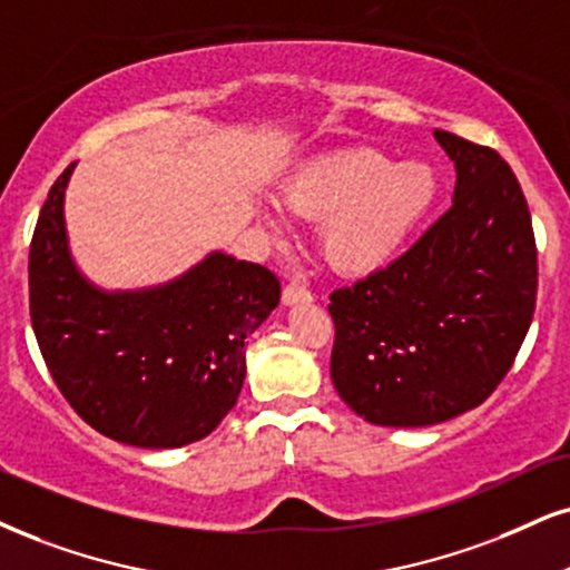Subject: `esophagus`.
<instances>
[{
  "instance_id": "1",
  "label": "esophagus",
  "mask_w": 570,
  "mask_h": 570,
  "mask_svg": "<svg viewBox=\"0 0 570 570\" xmlns=\"http://www.w3.org/2000/svg\"><path fill=\"white\" fill-rule=\"evenodd\" d=\"M312 301V293L301 285H287L283 291V304L293 306V304H308Z\"/></svg>"
}]
</instances>
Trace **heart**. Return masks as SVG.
<instances>
[{
    "label": "heart",
    "instance_id": "b5f03b06",
    "mask_svg": "<svg viewBox=\"0 0 570 570\" xmlns=\"http://www.w3.org/2000/svg\"><path fill=\"white\" fill-rule=\"evenodd\" d=\"M285 208L317 224V250L343 277L385 269L431 214L439 179L425 164H396L372 147L308 158L279 185Z\"/></svg>",
    "mask_w": 570,
    "mask_h": 570
}]
</instances>
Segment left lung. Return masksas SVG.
<instances>
[{"mask_svg":"<svg viewBox=\"0 0 570 570\" xmlns=\"http://www.w3.org/2000/svg\"><path fill=\"white\" fill-rule=\"evenodd\" d=\"M452 208L385 269L330 296V377L372 425L425 428L487 402L537 306L529 203L491 147L435 129Z\"/></svg>","mask_w":570,"mask_h":570,"instance_id":"obj_1","label":"left lung"}]
</instances>
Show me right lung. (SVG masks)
<instances>
[{"instance_id":"right-lung-1","label":"right lung","mask_w":570,"mask_h":570,"mask_svg":"<svg viewBox=\"0 0 570 570\" xmlns=\"http://www.w3.org/2000/svg\"><path fill=\"white\" fill-rule=\"evenodd\" d=\"M73 168L49 189L28 253L41 356L76 414L108 439L142 449L206 439L237 404L245 341L279 304V279L214 250L171 283L102 291L68 248Z\"/></svg>"}]
</instances>
